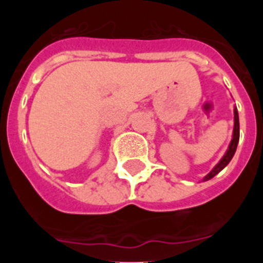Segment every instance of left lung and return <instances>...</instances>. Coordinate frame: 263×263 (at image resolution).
I'll list each match as a JSON object with an SVG mask.
<instances>
[{"mask_svg":"<svg viewBox=\"0 0 263 263\" xmlns=\"http://www.w3.org/2000/svg\"><path fill=\"white\" fill-rule=\"evenodd\" d=\"M238 142H239V116H238V110H237V107H234V128H233V136H232V141H230L229 146H228V150L225 151L224 156H222L221 159H220L219 163L216 164V165L214 166L213 171L210 172L209 174H206L205 177H203L202 182L205 181H209V179L214 178L215 176H216L217 173H220V172L222 171V169L225 168V166L228 165V164L230 163V160L233 159V156H234L235 154V150H237V146H238Z\"/></svg>","mask_w":263,"mask_h":263,"instance_id":"8db88e82","label":"left lung"}]
</instances>
